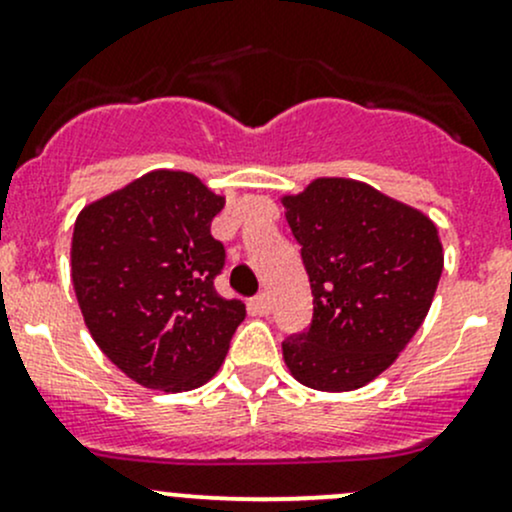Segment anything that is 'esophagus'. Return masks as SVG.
Wrapping results in <instances>:
<instances>
[{"label": "esophagus", "mask_w": 512, "mask_h": 512, "mask_svg": "<svg viewBox=\"0 0 512 512\" xmlns=\"http://www.w3.org/2000/svg\"><path fill=\"white\" fill-rule=\"evenodd\" d=\"M250 311L257 316H267L272 311V301L267 294H257L255 299H250Z\"/></svg>", "instance_id": "1"}]
</instances>
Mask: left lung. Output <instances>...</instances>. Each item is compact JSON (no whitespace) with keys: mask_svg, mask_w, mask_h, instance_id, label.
Segmentation results:
<instances>
[{"mask_svg":"<svg viewBox=\"0 0 512 512\" xmlns=\"http://www.w3.org/2000/svg\"><path fill=\"white\" fill-rule=\"evenodd\" d=\"M282 206L314 297L309 331L282 343L284 363L314 390H358L395 363L432 306L437 225L353 179H316Z\"/></svg>","mask_w":512,"mask_h":512,"instance_id":"obj_1","label":"left lung"}]
</instances>
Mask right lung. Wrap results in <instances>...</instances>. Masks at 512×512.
<instances>
[{
	"label": "right lung",
	"instance_id": "1",
	"mask_svg": "<svg viewBox=\"0 0 512 512\" xmlns=\"http://www.w3.org/2000/svg\"><path fill=\"white\" fill-rule=\"evenodd\" d=\"M225 198L188 171L159 169L75 218L71 277L85 326L134 383L186 392L218 373L240 299L213 287L225 247L211 235Z\"/></svg>",
	"mask_w": 512,
	"mask_h": 512
}]
</instances>
